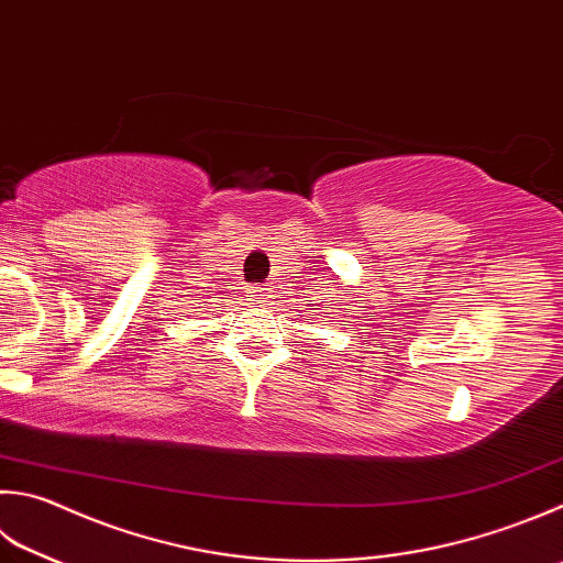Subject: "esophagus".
<instances>
[{
	"label": "esophagus",
	"mask_w": 563,
	"mask_h": 563,
	"mask_svg": "<svg viewBox=\"0 0 563 563\" xmlns=\"http://www.w3.org/2000/svg\"><path fill=\"white\" fill-rule=\"evenodd\" d=\"M247 296H250V301H252L254 306H262L264 301H267L269 289H264V286H250Z\"/></svg>",
	"instance_id": "obj_1"
}]
</instances>
